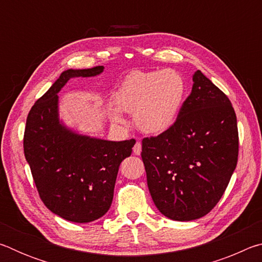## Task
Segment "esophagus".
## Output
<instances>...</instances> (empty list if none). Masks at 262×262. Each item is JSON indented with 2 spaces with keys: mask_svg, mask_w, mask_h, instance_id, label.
I'll use <instances>...</instances> for the list:
<instances>
[{
  "mask_svg": "<svg viewBox=\"0 0 262 262\" xmlns=\"http://www.w3.org/2000/svg\"><path fill=\"white\" fill-rule=\"evenodd\" d=\"M133 151H134L135 155H140L141 154V151H142V144H141L140 141L136 142L135 145H134V148H133Z\"/></svg>",
  "mask_w": 262,
  "mask_h": 262,
  "instance_id": "34e87169",
  "label": "esophagus"
}]
</instances>
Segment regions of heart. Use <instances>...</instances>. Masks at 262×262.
Returning <instances> with one entry per match:
<instances>
[{"label":"heart","instance_id":"1","mask_svg":"<svg viewBox=\"0 0 262 262\" xmlns=\"http://www.w3.org/2000/svg\"><path fill=\"white\" fill-rule=\"evenodd\" d=\"M186 82L172 69L128 74L114 95L118 108L133 113L140 130L148 134H161L174 125L183 108ZM111 118L123 123L120 111L111 110Z\"/></svg>","mask_w":262,"mask_h":262}]
</instances>
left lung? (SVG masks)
Segmentation results:
<instances>
[{"label":"left lung","mask_w":262,"mask_h":262,"mask_svg":"<svg viewBox=\"0 0 262 262\" xmlns=\"http://www.w3.org/2000/svg\"><path fill=\"white\" fill-rule=\"evenodd\" d=\"M231 101L200 70L173 126L142 141V161L155 206L174 221L207 215L227 189L238 161Z\"/></svg>","instance_id":"8db88e82"}]
</instances>
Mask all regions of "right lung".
Segmentation results:
<instances>
[{
  "instance_id": "1",
  "label": "right lung",
  "mask_w": 262,
  "mask_h": 262,
  "mask_svg": "<svg viewBox=\"0 0 262 262\" xmlns=\"http://www.w3.org/2000/svg\"><path fill=\"white\" fill-rule=\"evenodd\" d=\"M103 70V66L64 70L26 119L24 155L41 201L55 215L75 223H89L108 211L119 166L135 144L134 140L81 135L60 121L57 94L66 83Z\"/></svg>"
}]
</instances>
